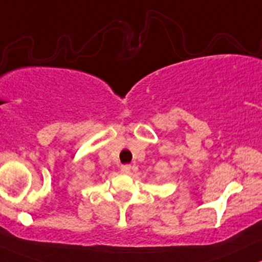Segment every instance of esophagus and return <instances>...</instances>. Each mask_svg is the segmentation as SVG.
<instances>
[{"instance_id": "1", "label": "esophagus", "mask_w": 262, "mask_h": 262, "mask_svg": "<svg viewBox=\"0 0 262 262\" xmlns=\"http://www.w3.org/2000/svg\"><path fill=\"white\" fill-rule=\"evenodd\" d=\"M120 171H122L123 174H130L132 173V166L130 165H123L122 168H120Z\"/></svg>"}]
</instances>
